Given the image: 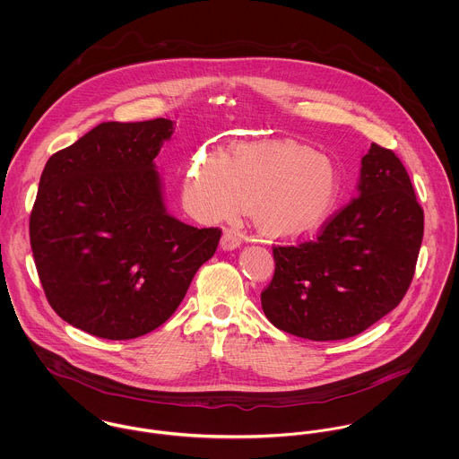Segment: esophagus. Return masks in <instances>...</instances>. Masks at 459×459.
Listing matches in <instances>:
<instances>
[{
	"instance_id": "obj_1",
	"label": "esophagus",
	"mask_w": 459,
	"mask_h": 459,
	"mask_svg": "<svg viewBox=\"0 0 459 459\" xmlns=\"http://www.w3.org/2000/svg\"><path fill=\"white\" fill-rule=\"evenodd\" d=\"M240 244H242V238L233 230H224L222 238H221V247L224 251H233V249L240 247Z\"/></svg>"
}]
</instances>
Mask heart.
Listing matches in <instances>:
<instances>
[{
    "instance_id": "obj_1",
    "label": "heart",
    "mask_w": 459,
    "mask_h": 459,
    "mask_svg": "<svg viewBox=\"0 0 459 459\" xmlns=\"http://www.w3.org/2000/svg\"><path fill=\"white\" fill-rule=\"evenodd\" d=\"M337 193L333 162L295 141L242 143L226 162L201 155L186 184V197L199 213L226 217L251 206L260 231L275 238H295L320 228Z\"/></svg>"
}]
</instances>
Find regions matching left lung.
I'll use <instances>...</instances> for the list:
<instances>
[{
	"label": "left lung",
	"mask_w": 459,
	"mask_h": 459,
	"mask_svg": "<svg viewBox=\"0 0 459 459\" xmlns=\"http://www.w3.org/2000/svg\"><path fill=\"white\" fill-rule=\"evenodd\" d=\"M359 191L313 238L272 246L275 270L262 291L272 325L311 341H339L377 324L406 295L424 210L393 150L371 144Z\"/></svg>",
	"instance_id": "8db88e82"
}]
</instances>
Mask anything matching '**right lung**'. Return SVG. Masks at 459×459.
<instances>
[{
  "label": "right lung",
  "instance_id": "right-lung-1",
  "mask_svg": "<svg viewBox=\"0 0 459 459\" xmlns=\"http://www.w3.org/2000/svg\"><path fill=\"white\" fill-rule=\"evenodd\" d=\"M166 118L106 122L53 153L30 215V244L49 306L95 337L160 327L184 300L221 228L166 213L155 171Z\"/></svg>",
  "mask_w": 459,
  "mask_h": 459
}]
</instances>
